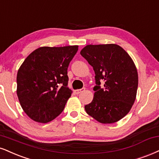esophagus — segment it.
I'll use <instances>...</instances> for the list:
<instances>
[{
  "instance_id": "obj_1",
  "label": "esophagus",
  "mask_w": 159,
  "mask_h": 159,
  "mask_svg": "<svg viewBox=\"0 0 159 159\" xmlns=\"http://www.w3.org/2000/svg\"><path fill=\"white\" fill-rule=\"evenodd\" d=\"M84 90H85L84 88H82V89H76V90L75 91V93L78 95V94H80V93H81L82 92H84Z\"/></svg>"
}]
</instances>
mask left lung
Wrapping results in <instances>:
<instances>
[{
	"mask_svg": "<svg viewBox=\"0 0 159 159\" xmlns=\"http://www.w3.org/2000/svg\"><path fill=\"white\" fill-rule=\"evenodd\" d=\"M80 53L93 67L97 84L86 112L100 123L118 121L130 111L136 98L139 76L133 59L115 43L87 45ZM101 80L105 81L104 88Z\"/></svg>",
	"mask_w": 159,
	"mask_h": 159,
	"instance_id": "obj_1",
	"label": "left lung"
}]
</instances>
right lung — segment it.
<instances>
[{
	"instance_id": "1",
	"label": "right lung",
	"mask_w": 159,
	"mask_h": 159,
	"mask_svg": "<svg viewBox=\"0 0 159 159\" xmlns=\"http://www.w3.org/2000/svg\"><path fill=\"white\" fill-rule=\"evenodd\" d=\"M78 46L42 47L28 55L17 74V95L31 119L48 123L58 116L72 94L67 68Z\"/></svg>"
}]
</instances>
